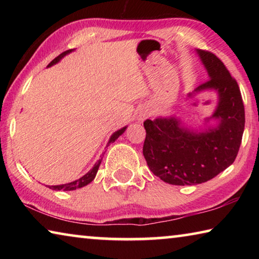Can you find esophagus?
Here are the masks:
<instances>
[{
  "instance_id": "esophagus-1",
  "label": "esophagus",
  "mask_w": 259,
  "mask_h": 259,
  "mask_svg": "<svg viewBox=\"0 0 259 259\" xmlns=\"http://www.w3.org/2000/svg\"><path fill=\"white\" fill-rule=\"evenodd\" d=\"M148 115H150V113H148L147 111H146V112H142V113H140V119H142V120L146 119V117H147Z\"/></svg>"
}]
</instances>
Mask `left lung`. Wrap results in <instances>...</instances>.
I'll return each mask as SVG.
<instances>
[{
	"mask_svg": "<svg viewBox=\"0 0 259 259\" xmlns=\"http://www.w3.org/2000/svg\"><path fill=\"white\" fill-rule=\"evenodd\" d=\"M198 54L209 80L194 93L217 91V108L209 119L219 120L218 125L198 133L174 116L144 122L143 154L148 168L171 185H196L216 177L233 163L242 140L244 106L238 82L212 52L198 50Z\"/></svg>",
	"mask_w": 259,
	"mask_h": 259,
	"instance_id": "8db88e82",
	"label": "left lung"
}]
</instances>
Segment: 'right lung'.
Returning <instances> with one entry per match:
<instances>
[{"mask_svg": "<svg viewBox=\"0 0 259 259\" xmlns=\"http://www.w3.org/2000/svg\"><path fill=\"white\" fill-rule=\"evenodd\" d=\"M72 51H73V50H67V51L63 52V54H60L58 57H56V58L51 61V63L49 64V66H52V65H55L56 63H58V61H59L61 58H63L64 56H66L67 54H69V52H72ZM125 129H126V126H124V128H122V129H120V130L115 131V133H114V134L111 136V138H109L107 146H108L111 143L115 142V140H116L117 138H119L122 134L124 133ZM102 159H103V157H102ZM102 159L98 160L97 163H96V164L94 165V168L91 169L89 172H87V174L84 175V176L81 177L80 179H77V181L72 182V183H68V184H63V185H55V186H48V187L51 188V190H55V191H60V190H63V191H73V190H76V188H81V187H83V186L88 185V184L94 181V178L96 177V175H97L99 165H100V163H102Z\"/></svg>", "mask_w": 259, "mask_h": 259, "instance_id": "1", "label": "right lung"}]
</instances>
